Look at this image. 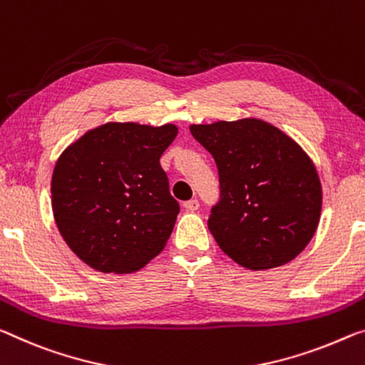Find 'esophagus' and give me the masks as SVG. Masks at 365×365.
Returning <instances> with one entry per match:
<instances>
[{"mask_svg": "<svg viewBox=\"0 0 365 365\" xmlns=\"http://www.w3.org/2000/svg\"><path fill=\"white\" fill-rule=\"evenodd\" d=\"M183 206H185V210L187 211H196L200 207V201L198 200H190V201H185L183 203Z\"/></svg>", "mask_w": 365, "mask_h": 365, "instance_id": "34e87169", "label": "esophagus"}]
</instances>
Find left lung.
<instances>
[{
	"instance_id": "8db88e82",
	"label": "left lung",
	"mask_w": 365,
	"mask_h": 365,
	"mask_svg": "<svg viewBox=\"0 0 365 365\" xmlns=\"http://www.w3.org/2000/svg\"><path fill=\"white\" fill-rule=\"evenodd\" d=\"M190 131L217 165L221 200L207 227L221 250L253 271L296 258L322 214V183L309 154L259 118L192 125Z\"/></svg>"
}]
</instances>
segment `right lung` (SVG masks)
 I'll list each match as a JSON object with an SVG mask.
<instances>
[{"instance_id":"1","label":"right lung","mask_w":365,"mask_h":365,"mask_svg":"<svg viewBox=\"0 0 365 365\" xmlns=\"http://www.w3.org/2000/svg\"><path fill=\"white\" fill-rule=\"evenodd\" d=\"M178 128L110 121L61 153L51 175L56 227L79 259L101 273H135L164 250L177 200L160 155Z\"/></svg>"}]
</instances>
